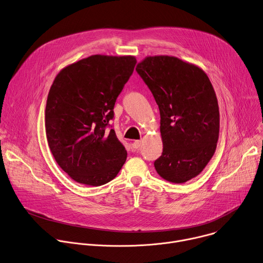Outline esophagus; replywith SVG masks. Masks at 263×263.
Segmentation results:
<instances>
[{
	"label": "esophagus",
	"mask_w": 263,
	"mask_h": 263,
	"mask_svg": "<svg viewBox=\"0 0 263 263\" xmlns=\"http://www.w3.org/2000/svg\"><path fill=\"white\" fill-rule=\"evenodd\" d=\"M140 146H141V140H136V141L133 143V147H134L135 149H138Z\"/></svg>",
	"instance_id": "obj_1"
}]
</instances>
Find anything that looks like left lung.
Wrapping results in <instances>:
<instances>
[{
  "label": "left lung",
  "mask_w": 263,
  "mask_h": 263,
  "mask_svg": "<svg viewBox=\"0 0 263 263\" xmlns=\"http://www.w3.org/2000/svg\"><path fill=\"white\" fill-rule=\"evenodd\" d=\"M161 114L163 153L154 162L161 177L183 183L213 157L220 132L219 104L207 74L172 56L146 57L136 68Z\"/></svg>",
  "instance_id": "left-lung-1"
}]
</instances>
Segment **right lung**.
<instances>
[{"label": "right lung", "instance_id": "obj_1", "mask_svg": "<svg viewBox=\"0 0 263 263\" xmlns=\"http://www.w3.org/2000/svg\"><path fill=\"white\" fill-rule=\"evenodd\" d=\"M136 63L134 56L93 55L63 68L49 89L47 143L57 164L79 183H107L126 161L109 121Z\"/></svg>", "mask_w": 263, "mask_h": 263}]
</instances>
